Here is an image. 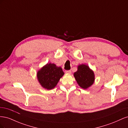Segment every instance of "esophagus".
Segmentation results:
<instances>
[{"label":"esophagus","instance_id":"34e87169","mask_svg":"<svg viewBox=\"0 0 128 128\" xmlns=\"http://www.w3.org/2000/svg\"><path fill=\"white\" fill-rule=\"evenodd\" d=\"M66 73H67V74H71L72 72L70 70H66L65 71Z\"/></svg>","mask_w":128,"mask_h":128}]
</instances>
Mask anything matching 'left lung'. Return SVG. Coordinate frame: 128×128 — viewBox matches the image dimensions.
<instances>
[{
    "label": "left lung",
    "instance_id": "obj_1",
    "mask_svg": "<svg viewBox=\"0 0 128 128\" xmlns=\"http://www.w3.org/2000/svg\"><path fill=\"white\" fill-rule=\"evenodd\" d=\"M75 78L79 86L84 89H86L94 83V73L86 64L78 66V70L74 74Z\"/></svg>",
    "mask_w": 128,
    "mask_h": 128
}]
</instances>
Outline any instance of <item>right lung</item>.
Here are the masks:
<instances>
[{
    "instance_id": "obj_1",
    "label": "right lung",
    "mask_w": 128,
    "mask_h": 128,
    "mask_svg": "<svg viewBox=\"0 0 128 128\" xmlns=\"http://www.w3.org/2000/svg\"><path fill=\"white\" fill-rule=\"evenodd\" d=\"M64 74L62 68L55 64H48L37 72V78L41 86L48 90L53 88Z\"/></svg>"
}]
</instances>
